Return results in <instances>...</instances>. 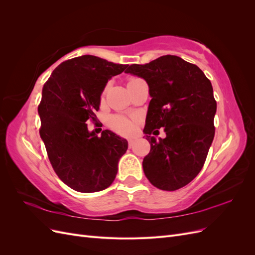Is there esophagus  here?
I'll return each mask as SVG.
<instances>
[{
    "label": "esophagus",
    "mask_w": 255,
    "mask_h": 255,
    "mask_svg": "<svg viewBox=\"0 0 255 255\" xmlns=\"http://www.w3.org/2000/svg\"><path fill=\"white\" fill-rule=\"evenodd\" d=\"M134 144V139H128V148H133Z\"/></svg>",
    "instance_id": "esophagus-1"
}]
</instances>
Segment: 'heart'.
<instances>
[{
  "instance_id": "obj_1",
  "label": "heart",
  "mask_w": 255,
  "mask_h": 255,
  "mask_svg": "<svg viewBox=\"0 0 255 255\" xmlns=\"http://www.w3.org/2000/svg\"><path fill=\"white\" fill-rule=\"evenodd\" d=\"M132 79H136V78H132ZM109 125L114 130H116V132L121 135H129L132 134L134 130L133 123L126 117H122V116H113V117H111L109 120Z\"/></svg>"
}]
</instances>
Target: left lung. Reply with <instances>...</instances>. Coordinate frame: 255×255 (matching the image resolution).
<instances>
[{
    "label": "left lung",
    "instance_id": "8db88e82",
    "mask_svg": "<svg viewBox=\"0 0 255 255\" xmlns=\"http://www.w3.org/2000/svg\"><path fill=\"white\" fill-rule=\"evenodd\" d=\"M126 72L145 80L152 98L143 128L151 144L142 161L146 179L161 190L186 186L201 171L215 136L217 103L211 81L198 66L174 55L133 64ZM160 127L166 138L156 141L150 134Z\"/></svg>",
    "mask_w": 255,
    "mask_h": 255
}]
</instances>
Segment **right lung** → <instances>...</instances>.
Listing matches in <instances>:
<instances>
[{
  "mask_svg": "<svg viewBox=\"0 0 255 255\" xmlns=\"http://www.w3.org/2000/svg\"><path fill=\"white\" fill-rule=\"evenodd\" d=\"M127 67L83 55L61 63L43 85L38 105L40 137L54 171L76 191L96 192L111 186L118 161L128 150V141L111 130L98 136L87 128L89 121H97L106 83Z\"/></svg>",
  "mask_w": 255,
  "mask_h": 255,
  "instance_id": "obj_1",
  "label": "right lung"
}]
</instances>
